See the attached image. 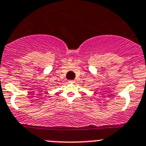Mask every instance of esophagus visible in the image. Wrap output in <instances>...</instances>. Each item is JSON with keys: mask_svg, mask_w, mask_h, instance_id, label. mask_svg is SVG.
<instances>
[{"mask_svg": "<svg viewBox=\"0 0 146 146\" xmlns=\"http://www.w3.org/2000/svg\"><path fill=\"white\" fill-rule=\"evenodd\" d=\"M68 83L69 84H74L75 81L74 80H70V81H68Z\"/></svg>", "mask_w": 146, "mask_h": 146, "instance_id": "obj_1", "label": "esophagus"}]
</instances>
